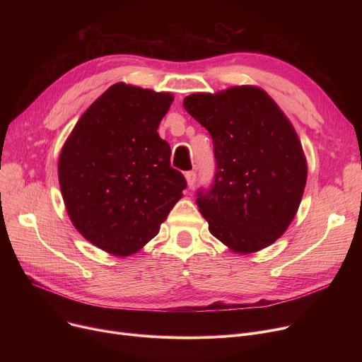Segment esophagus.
Returning <instances> with one entry per match:
<instances>
[{
    "label": "esophagus",
    "mask_w": 362,
    "mask_h": 362,
    "mask_svg": "<svg viewBox=\"0 0 362 362\" xmlns=\"http://www.w3.org/2000/svg\"><path fill=\"white\" fill-rule=\"evenodd\" d=\"M185 177H186V182H187V187L192 189L194 185L197 183V173H195V171H186Z\"/></svg>",
    "instance_id": "esophagus-1"
}]
</instances>
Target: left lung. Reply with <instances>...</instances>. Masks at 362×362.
Masks as SVG:
<instances>
[{"label": "left lung", "mask_w": 362, "mask_h": 362, "mask_svg": "<svg viewBox=\"0 0 362 362\" xmlns=\"http://www.w3.org/2000/svg\"><path fill=\"white\" fill-rule=\"evenodd\" d=\"M183 107L213 138L216 177L197 204L208 230L233 252L276 242L293 220L307 183L296 132L261 88L192 93Z\"/></svg>", "instance_id": "obj_1"}]
</instances>
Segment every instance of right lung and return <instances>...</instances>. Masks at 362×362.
<instances>
[{
  "instance_id": "1",
  "label": "right lung",
  "mask_w": 362,
  "mask_h": 362,
  "mask_svg": "<svg viewBox=\"0 0 362 362\" xmlns=\"http://www.w3.org/2000/svg\"><path fill=\"white\" fill-rule=\"evenodd\" d=\"M173 100L168 92L114 83L63 145L59 182L67 214L108 254L144 248L183 197L186 180L170 167V145L157 132Z\"/></svg>"
}]
</instances>
